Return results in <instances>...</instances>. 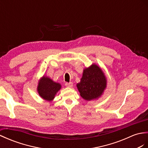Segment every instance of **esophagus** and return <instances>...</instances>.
<instances>
[{"mask_svg":"<svg viewBox=\"0 0 148 148\" xmlns=\"http://www.w3.org/2000/svg\"><path fill=\"white\" fill-rule=\"evenodd\" d=\"M65 85L66 87H73V83L72 82H69V83H66L65 84Z\"/></svg>","mask_w":148,"mask_h":148,"instance_id":"obj_1","label":"esophagus"}]
</instances>
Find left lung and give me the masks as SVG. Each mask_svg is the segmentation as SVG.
Returning <instances> with one entry per match:
<instances>
[{
  "label": "left lung",
  "instance_id": "1",
  "mask_svg": "<svg viewBox=\"0 0 148 148\" xmlns=\"http://www.w3.org/2000/svg\"><path fill=\"white\" fill-rule=\"evenodd\" d=\"M107 87V79L102 69L96 64L84 69L82 77L77 84L80 95L84 99H97Z\"/></svg>",
  "mask_w": 148,
  "mask_h": 148
}]
</instances>
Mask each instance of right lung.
Instances as JSON below:
<instances>
[{"label":"right lung","instance_id":"add662e5","mask_svg":"<svg viewBox=\"0 0 148 148\" xmlns=\"http://www.w3.org/2000/svg\"><path fill=\"white\" fill-rule=\"evenodd\" d=\"M61 88V85L51 78L44 75L38 81L37 90L42 99L51 102L53 101L58 92Z\"/></svg>","mask_w":148,"mask_h":148}]
</instances>
